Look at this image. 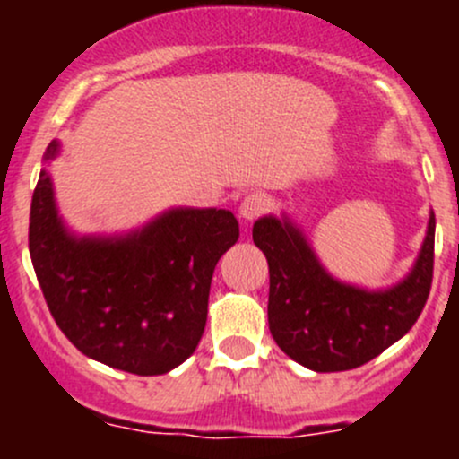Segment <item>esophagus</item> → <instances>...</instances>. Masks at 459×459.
Segmentation results:
<instances>
[{
    "label": "esophagus",
    "mask_w": 459,
    "mask_h": 459,
    "mask_svg": "<svg viewBox=\"0 0 459 459\" xmlns=\"http://www.w3.org/2000/svg\"><path fill=\"white\" fill-rule=\"evenodd\" d=\"M266 211H268V197L264 195L262 191L248 193V195L242 200V206H239V215L248 221L257 220V217H262Z\"/></svg>",
    "instance_id": "1"
}]
</instances>
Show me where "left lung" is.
Wrapping results in <instances>:
<instances>
[{"label":"left lung","mask_w":459,"mask_h":459,"mask_svg":"<svg viewBox=\"0 0 459 459\" xmlns=\"http://www.w3.org/2000/svg\"><path fill=\"white\" fill-rule=\"evenodd\" d=\"M253 242L268 259V328L281 351L317 373L351 371L371 362L411 331L433 281L435 215L413 271L382 293L333 280L295 226L262 217Z\"/></svg>","instance_id":"1"}]
</instances>
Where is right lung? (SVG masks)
<instances>
[{"label":"right lung","instance_id":"obj_1","mask_svg":"<svg viewBox=\"0 0 459 459\" xmlns=\"http://www.w3.org/2000/svg\"><path fill=\"white\" fill-rule=\"evenodd\" d=\"M55 152L53 142L46 160ZM238 238L230 211L178 208L128 238L75 239L46 170L32 193L29 248L50 316L82 353L133 375H161L195 351L212 271Z\"/></svg>","mask_w":459,"mask_h":459}]
</instances>
